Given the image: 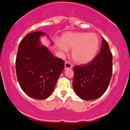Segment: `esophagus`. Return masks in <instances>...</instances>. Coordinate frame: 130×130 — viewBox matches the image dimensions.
I'll use <instances>...</instances> for the list:
<instances>
[{"label": "esophagus", "mask_w": 130, "mask_h": 130, "mask_svg": "<svg viewBox=\"0 0 130 130\" xmlns=\"http://www.w3.org/2000/svg\"><path fill=\"white\" fill-rule=\"evenodd\" d=\"M72 68V64L70 62H66L64 64V69H68Z\"/></svg>", "instance_id": "1"}]
</instances>
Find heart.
Returning <instances> with one entry per match:
<instances>
[{"instance_id":"b5f03b06","label":"heart","mask_w":130,"mask_h":130,"mask_svg":"<svg viewBox=\"0 0 130 130\" xmlns=\"http://www.w3.org/2000/svg\"><path fill=\"white\" fill-rule=\"evenodd\" d=\"M58 49L66 53L72 49L73 60L84 64L93 60L98 52L100 41L95 33L68 32L62 35L61 41H56Z\"/></svg>"}]
</instances>
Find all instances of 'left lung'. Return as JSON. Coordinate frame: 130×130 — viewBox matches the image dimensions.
Here are the masks:
<instances>
[{"instance_id": "left-lung-1", "label": "left lung", "mask_w": 130, "mask_h": 130, "mask_svg": "<svg viewBox=\"0 0 130 130\" xmlns=\"http://www.w3.org/2000/svg\"><path fill=\"white\" fill-rule=\"evenodd\" d=\"M112 54L108 43L102 38L100 52L87 64L73 67V88L80 98L92 101L107 90L112 75Z\"/></svg>"}]
</instances>
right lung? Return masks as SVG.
Instances as JSON below:
<instances>
[{
  "instance_id": "add662e5",
  "label": "right lung",
  "mask_w": 130,
  "mask_h": 130,
  "mask_svg": "<svg viewBox=\"0 0 130 130\" xmlns=\"http://www.w3.org/2000/svg\"><path fill=\"white\" fill-rule=\"evenodd\" d=\"M43 36L47 35L42 32L27 34L19 44L15 61L22 89L29 96L40 100L51 95L64 68V61L54 57L41 44L40 38Z\"/></svg>"
}]
</instances>
